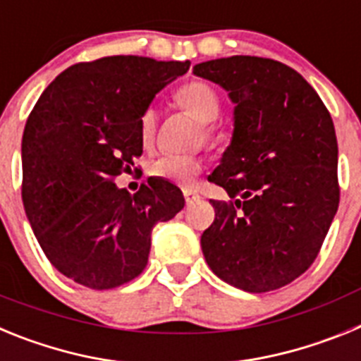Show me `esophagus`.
Listing matches in <instances>:
<instances>
[{"label":"esophagus","mask_w":361,"mask_h":361,"mask_svg":"<svg viewBox=\"0 0 361 361\" xmlns=\"http://www.w3.org/2000/svg\"><path fill=\"white\" fill-rule=\"evenodd\" d=\"M184 199H186V204L190 206V204H193L195 200L200 199V195L197 193V191H191V190H184Z\"/></svg>","instance_id":"1"}]
</instances>
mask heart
<instances>
[{"mask_svg":"<svg viewBox=\"0 0 361 361\" xmlns=\"http://www.w3.org/2000/svg\"><path fill=\"white\" fill-rule=\"evenodd\" d=\"M175 103L184 111H188L191 117H195L199 123H202V133L208 141L219 139L215 119L219 117L222 103H220V95L209 82L199 81V79L186 82L175 92ZM155 130H157V114L153 108H146L139 119V133H141L142 145H152ZM202 159L197 155L164 153L149 164L148 171L152 177L164 178L177 186L188 188L202 173Z\"/></svg>","mask_w":361,"mask_h":361,"instance_id":"1","label":"heart"}]
</instances>
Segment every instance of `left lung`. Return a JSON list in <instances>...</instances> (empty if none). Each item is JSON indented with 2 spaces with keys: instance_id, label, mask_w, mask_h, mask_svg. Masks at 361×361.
<instances>
[{
  "instance_id": "obj_1",
  "label": "left lung",
  "mask_w": 361,
  "mask_h": 361,
  "mask_svg": "<svg viewBox=\"0 0 361 361\" xmlns=\"http://www.w3.org/2000/svg\"><path fill=\"white\" fill-rule=\"evenodd\" d=\"M193 73L229 92L235 132L209 183L215 220L200 237L219 279L247 293L280 289L311 267L340 202L338 142L329 110L296 70L233 56Z\"/></svg>"
}]
</instances>
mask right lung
Instances as JSON below:
<instances>
[{
  "label": "right lung",
  "mask_w": 361,
  "mask_h": 361,
  "mask_svg": "<svg viewBox=\"0 0 361 361\" xmlns=\"http://www.w3.org/2000/svg\"><path fill=\"white\" fill-rule=\"evenodd\" d=\"M190 61L110 56L50 82L25 124L21 199L54 267L85 288H119L148 264L152 229L184 208L183 191L149 177L137 193L114 178L142 155L141 114Z\"/></svg>",
  "instance_id": "add662e5"
}]
</instances>
